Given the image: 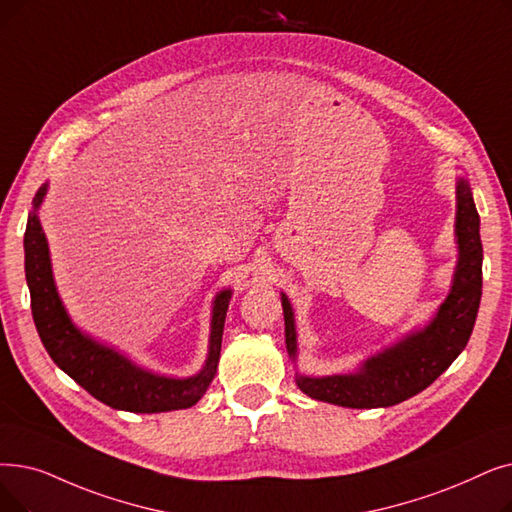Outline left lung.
<instances>
[{"mask_svg":"<svg viewBox=\"0 0 512 512\" xmlns=\"http://www.w3.org/2000/svg\"><path fill=\"white\" fill-rule=\"evenodd\" d=\"M456 236L458 265L448 299L439 307L433 322L402 343L370 358L360 372L309 379L299 376V389L335 406L345 408H387L427 389L446 372L471 339L481 301L483 247L479 236V213L466 180L456 186ZM286 349L295 358L297 335L293 307L282 295Z\"/></svg>","mask_w":512,"mask_h":512,"instance_id":"8db88e82","label":"left lung"}]
</instances>
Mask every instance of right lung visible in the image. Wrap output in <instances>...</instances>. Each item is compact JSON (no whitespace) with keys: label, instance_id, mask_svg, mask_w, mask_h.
<instances>
[{"label":"right lung","instance_id":"1","mask_svg":"<svg viewBox=\"0 0 512 512\" xmlns=\"http://www.w3.org/2000/svg\"><path fill=\"white\" fill-rule=\"evenodd\" d=\"M43 194H46V186L37 190L33 198L35 209L27 221L25 276L31 293L33 320L50 358L87 393L115 410L152 414L194 406L215 376L232 293L221 291L215 297L209 358L201 374L190 376V379H167V376L133 366L113 349H106L83 337L66 316L52 278L46 234H43L37 217V207L43 201Z\"/></svg>","mask_w":512,"mask_h":512}]
</instances>
